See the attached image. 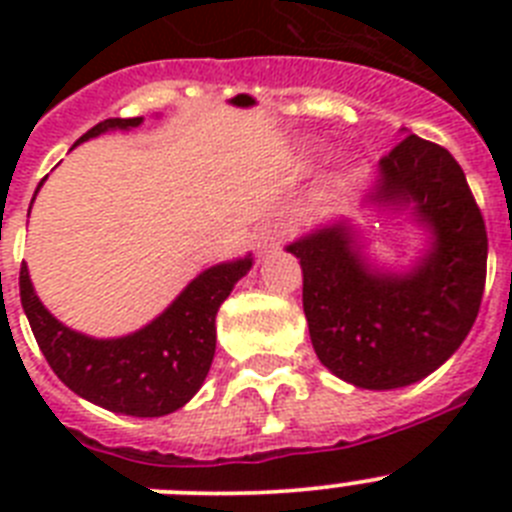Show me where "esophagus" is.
Returning a JSON list of instances; mask_svg holds the SVG:
<instances>
[{"label":"esophagus","instance_id":"1","mask_svg":"<svg viewBox=\"0 0 512 512\" xmlns=\"http://www.w3.org/2000/svg\"><path fill=\"white\" fill-rule=\"evenodd\" d=\"M279 241H282V238H279L277 225L269 223V220H266V223H261L259 228H256V233H253V246H256V253H259L261 259H264V256H269V253L277 251Z\"/></svg>","mask_w":512,"mask_h":512}]
</instances>
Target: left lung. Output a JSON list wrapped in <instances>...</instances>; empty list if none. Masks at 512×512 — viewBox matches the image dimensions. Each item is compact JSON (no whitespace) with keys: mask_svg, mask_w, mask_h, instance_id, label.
<instances>
[{"mask_svg":"<svg viewBox=\"0 0 512 512\" xmlns=\"http://www.w3.org/2000/svg\"><path fill=\"white\" fill-rule=\"evenodd\" d=\"M354 215L330 217L287 246L302 266V307L320 364L361 390L420 382L454 356L477 320L487 230L446 148L402 128ZM408 216L424 241L408 267L373 253L378 225Z\"/></svg>","mask_w":512,"mask_h":512,"instance_id":"left-lung-1","label":"left lung"}]
</instances>
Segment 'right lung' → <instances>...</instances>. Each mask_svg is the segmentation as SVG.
<instances>
[{
	"instance_id": "add662e5",
	"label": "right lung",
	"mask_w": 512,
	"mask_h": 512,
	"mask_svg": "<svg viewBox=\"0 0 512 512\" xmlns=\"http://www.w3.org/2000/svg\"><path fill=\"white\" fill-rule=\"evenodd\" d=\"M140 122L143 117H110L81 135L76 146L112 130H133ZM251 266L246 253L200 271L161 315L117 338H94L63 325L35 295L27 264L20 269V300L45 361L71 392L110 413L161 418L200 392L215 356L217 310Z\"/></svg>"
}]
</instances>
